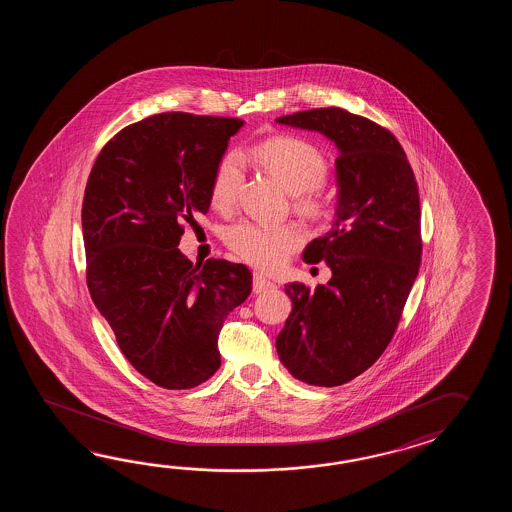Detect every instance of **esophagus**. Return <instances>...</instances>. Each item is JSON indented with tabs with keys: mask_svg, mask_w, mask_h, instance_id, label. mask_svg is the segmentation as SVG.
Segmentation results:
<instances>
[{
	"mask_svg": "<svg viewBox=\"0 0 512 512\" xmlns=\"http://www.w3.org/2000/svg\"><path fill=\"white\" fill-rule=\"evenodd\" d=\"M272 287H274V283L271 280H267L260 272H254V276H252V291L254 293H265V291H269Z\"/></svg>",
	"mask_w": 512,
	"mask_h": 512,
	"instance_id": "obj_1",
	"label": "esophagus"
}]
</instances>
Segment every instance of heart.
<instances>
[{"mask_svg":"<svg viewBox=\"0 0 512 512\" xmlns=\"http://www.w3.org/2000/svg\"><path fill=\"white\" fill-rule=\"evenodd\" d=\"M254 157L293 194L294 205L307 218L322 219L333 208V196L324 185L327 157L313 142L296 135H276L254 146ZM243 183V163L238 153H227L219 161L212 183L210 203L218 210L236 205ZM227 245L241 260L274 271L304 243V230L296 223L265 225L240 221L225 234Z\"/></svg>","mask_w":512,"mask_h":512,"instance_id":"heart-1","label":"heart"}]
</instances>
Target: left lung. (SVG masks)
I'll use <instances>...</instances> for the list:
<instances>
[{"mask_svg":"<svg viewBox=\"0 0 512 512\" xmlns=\"http://www.w3.org/2000/svg\"><path fill=\"white\" fill-rule=\"evenodd\" d=\"M337 144L338 207L333 229L311 241L304 261H326V285H285L293 311L276 338L298 381L340 386L368 370L395 335L423 254L414 170L392 131L342 108L283 115Z\"/></svg>","mask_w":512,"mask_h":512,"instance_id":"8db88e82","label":"left lung"}]
</instances>
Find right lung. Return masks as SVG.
<instances>
[{"instance_id": "right-lung-1", "label": "right lung", "mask_w": 512, "mask_h": 512, "mask_svg": "<svg viewBox=\"0 0 512 512\" xmlns=\"http://www.w3.org/2000/svg\"><path fill=\"white\" fill-rule=\"evenodd\" d=\"M243 120L166 111L106 142L82 203L87 289L131 366L166 390L208 381L225 318L252 274L227 260L192 263L177 249L210 207V183Z\"/></svg>"}]
</instances>
